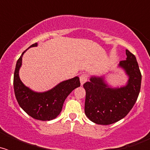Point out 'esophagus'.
Returning a JSON list of instances; mask_svg holds the SVG:
<instances>
[{
    "label": "esophagus",
    "instance_id": "obj_1",
    "mask_svg": "<svg viewBox=\"0 0 150 150\" xmlns=\"http://www.w3.org/2000/svg\"><path fill=\"white\" fill-rule=\"evenodd\" d=\"M87 79H88V75L86 74H82L81 76H80V77H79V80H80L81 85L84 84V83L87 81Z\"/></svg>",
    "mask_w": 150,
    "mask_h": 150
}]
</instances>
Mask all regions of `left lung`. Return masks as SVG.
Here are the masks:
<instances>
[{
    "label": "left lung",
    "instance_id": "1",
    "mask_svg": "<svg viewBox=\"0 0 150 150\" xmlns=\"http://www.w3.org/2000/svg\"><path fill=\"white\" fill-rule=\"evenodd\" d=\"M125 52L126 60L119 64L128 76L125 86L112 88L106 83L104 76H95L83 85L85 113L96 124L107 125L120 121L127 116L137 100L142 76L136 57L128 50Z\"/></svg>",
    "mask_w": 150,
    "mask_h": 150
}]
</instances>
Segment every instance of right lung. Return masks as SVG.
Here are the masks:
<instances>
[{
	"mask_svg": "<svg viewBox=\"0 0 150 150\" xmlns=\"http://www.w3.org/2000/svg\"><path fill=\"white\" fill-rule=\"evenodd\" d=\"M38 46V43L29 47ZM28 48V49H29ZM28 49L22 52L16 65L13 87L18 104L26 113L35 120L50 121L60 114L64 102L71 91L80 86L78 76L61 82L55 87L44 91L37 92L25 86L19 78V69L22 66V56Z\"/></svg>",
	"mask_w": 150,
	"mask_h": 150,
	"instance_id": "1",
	"label": "right lung"
}]
</instances>
